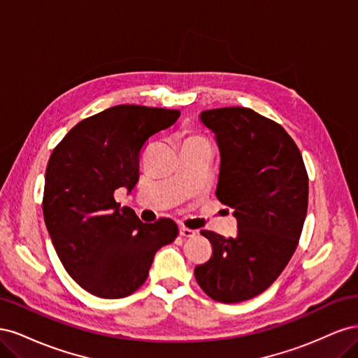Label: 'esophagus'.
Instances as JSON below:
<instances>
[{"label": "esophagus", "instance_id": "esophagus-1", "mask_svg": "<svg viewBox=\"0 0 358 358\" xmlns=\"http://www.w3.org/2000/svg\"><path fill=\"white\" fill-rule=\"evenodd\" d=\"M179 234L182 237H187V239H192V237H196L197 231L196 230H191V229H187V227H180Z\"/></svg>", "mask_w": 358, "mask_h": 358}]
</instances>
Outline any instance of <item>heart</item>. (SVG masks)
<instances>
[{
    "label": "heart",
    "instance_id": "b5f03b06",
    "mask_svg": "<svg viewBox=\"0 0 358 358\" xmlns=\"http://www.w3.org/2000/svg\"><path fill=\"white\" fill-rule=\"evenodd\" d=\"M188 140H206L203 136H199V134H191L188 137Z\"/></svg>",
    "mask_w": 358,
    "mask_h": 358
}]
</instances>
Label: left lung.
I'll return each mask as SVG.
<instances>
[{
  "label": "left lung",
  "mask_w": 358,
  "mask_h": 358,
  "mask_svg": "<svg viewBox=\"0 0 358 358\" xmlns=\"http://www.w3.org/2000/svg\"><path fill=\"white\" fill-rule=\"evenodd\" d=\"M200 117L216 134L215 194L234 209L237 236L203 230L212 255L194 275L215 301L239 303L266 291L294 254L308 212V171L294 140L272 119L248 107L204 110Z\"/></svg>",
  "instance_id": "1"
}]
</instances>
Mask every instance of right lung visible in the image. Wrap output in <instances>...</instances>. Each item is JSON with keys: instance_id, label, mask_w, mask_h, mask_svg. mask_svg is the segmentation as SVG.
<instances>
[{"instance_id": "add662e5", "label": "right lung", "mask_w": 358, "mask_h": 358, "mask_svg": "<svg viewBox=\"0 0 358 358\" xmlns=\"http://www.w3.org/2000/svg\"><path fill=\"white\" fill-rule=\"evenodd\" d=\"M179 110L119 104L83 119L53 149L43 215L67 273L101 299H122L145 284L158 249L178 236L173 220L142 222L115 200L138 180L148 140L171 127Z\"/></svg>"}]
</instances>
